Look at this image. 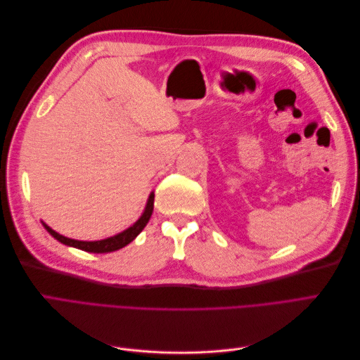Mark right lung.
I'll return each mask as SVG.
<instances>
[{
	"instance_id": "obj_1",
	"label": "right lung",
	"mask_w": 360,
	"mask_h": 360,
	"mask_svg": "<svg viewBox=\"0 0 360 360\" xmlns=\"http://www.w3.org/2000/svg\"><path fill=\"white\" fill-rule=\"evenodd\" d=\"M153 205H155V193L151 192L150 197L147 200V205L144 209V213L141 214L139 219L132 225L129 226L127 230L118 233L117 236L103 238V240H97V242H82V240H75V238H69L64 237L61 234H58L57 231H53L51 226H48L46 224H43V226L46 228V231L63 245L68 246H73L76 249L85 250V252H93V254H106V252H114V250H118L124 248L126 245H129L132 240H135V237L144 230V226L148 224L151 213H153Z\"/></svg>"
}]
</instances>
